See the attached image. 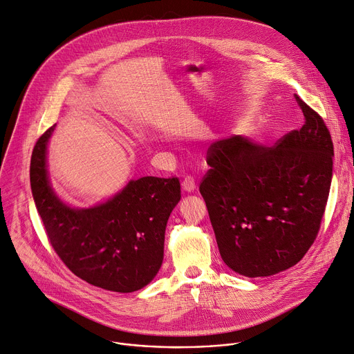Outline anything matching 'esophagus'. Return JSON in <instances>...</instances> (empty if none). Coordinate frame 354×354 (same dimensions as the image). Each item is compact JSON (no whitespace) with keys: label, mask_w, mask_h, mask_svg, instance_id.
I'll list each match as a JSON object with an SVG mask.
<instances>
[{"label":"esophagus","mask_w":354,"mask_h":354,"mask_svg":"<svg viewBox=\"0 0 354 354\" xmlns=\"http://www.w3.org/2000/svg\"><path fill=\"white\" fill-rule=\"evenodd\" d=\"M181 185H183V189L185 191V192H192L194 189H195V180H194V177H191V176H187L184 180H183V183H181Z\"/></svg>","instance_id":"1"}]
</instances>
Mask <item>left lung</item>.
Segmentation results:
<instances>
[{
    "instance_id": "obj_1",
    "label": "left lung",
    "mask_w": 354,
    "mask_h": 354,
    "mask_svg": "<svg viewBox=\"0 0 354 354\" xmlns=\"http://www.w3.org/2000/svg\"><path fill=\"white\" fill-rule=\"evenodd\" d=\"M304 125L264 146L245 136L211 145L200 183L222 260L246 277L295 266L315 242L333 170L322 116L297 94Z\"/></svg>"
}]
</instances>
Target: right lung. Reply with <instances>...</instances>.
<instances>
[{"label":"right lung","instance_id":"1","mask_svg":"<svg viewBox=\"0 0 354 354\" xmlns=\"http://www.w3.org/2000/svg\"><path fill=\"white\" fill-rule=\"evenodd\" d=\"M55 127L36 140L30 188L53 250L77 277L91 286L132 292L147 286L163 261L165 232L181 198L177 177H142L94 208L66 207L52 191L46 145Z\"/></svg>","mask_w":354,"mask_h":354}]
</instances>
